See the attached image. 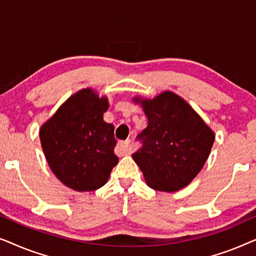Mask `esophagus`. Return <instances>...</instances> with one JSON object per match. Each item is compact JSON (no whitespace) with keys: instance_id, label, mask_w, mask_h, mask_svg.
<instances>
[{"instance_id":"obj_1","label":"esophagus","mask_w":256,"mask_h":256,"mask_svg":"<svg viewBox=\"0 0 256 256\" xmlns=\"http://www.w3.org/2000/svg\"><path fill=\"white\" fill-rule=\"evenodd\" d=\"M129 143H130V141L129 140H127V141H121L118 143V152L121 154V155H127V154H129Z\"/></svg>"}]
</instances>
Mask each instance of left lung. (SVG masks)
<instances>
[{
    "label": "left lung",
    "mask_w": 256,
    "mask_h": 256,
    "mask_svg": "<svg viewBox=\"0 0 256 256\" xmlns=\"http://www.w3.org/2000/svg\"><path fill=\"white\" fill-rule=\"evenodd\" d=\"M148 118L132 158L149 188L174 192L190 184L211 152L214 132L184 99L170 90L152 100L135 98Z\"/></svg>",
    "instance_id": "left-lung-1"
}]
</instances>
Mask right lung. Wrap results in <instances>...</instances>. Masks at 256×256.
<instances>
[{
	"label": "right lung",
	"instance_id": "1",
	"mask_svg": "<svg viewBox=\"0 0 256 256\" xmlns=\"http://www.w3.org/2000/svg\"><path fill=\"white\" fill-rule=\"evenodd\" d=\"M108 99L93 90L70 96L40 127L44 155L59 180L76 191L104 186L118 162L114 126L104 121Z\"/></svg>",
	"mask_w": 256,
	"mask_h": 256
}]
</instances>
